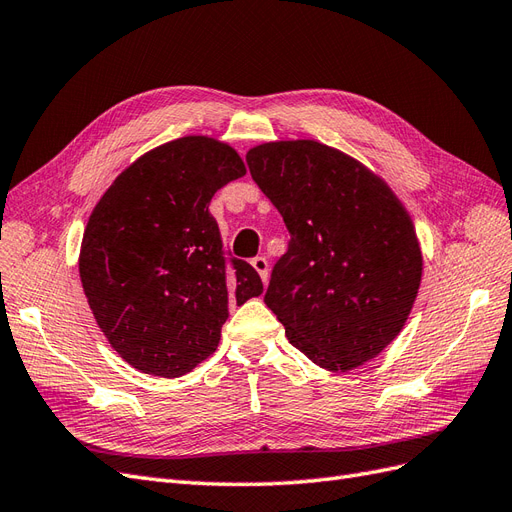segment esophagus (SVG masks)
I'll use <instances>...</instances> for the list:
<instances>
[{
    "label": "esophagus",
    "mask_w": 512,
    "mask_h": 512,
    "mask_svg": "<svg viewBox=\"0 0 512 512\" xmlns=\"http://www.w3.org/2000/svg\"><path fill=\"white\" fill-rule=\"evenodd\" d=\"M252 267L258 271L260 280L267 284V280H269V260L265 256H256V258H252Z\"/></svg>",
    "instance_id": "esophagus-1"
}]
</instances>
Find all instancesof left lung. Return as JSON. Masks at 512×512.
Here are the masks:
<instances>
[{"mask_svg": "<svg viewBox=\"0 0 512 512\" xmlns=\"http://www.w3.org/2000/svg\"><path fill=\"white\" fill-rule=\"evenodd\" d=\"M290 232L265 303L288 342L329 371L378 356L404 329L423 275L408 211L361 162L318 141L247 151Z\"/></svg>", "mask_w": 512, "mask_h": 512, "instance_id": "8db88e82", "label": "left lung"}]
</instances>
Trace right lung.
<instances>
[{
	"label": "right lung",
	"instance_id": "right-lung-1",
	"mask_svg": "<svg viewBox=\"0 0 512 512\" xmlns=\"http://www.w3.org/2000/svg\"><path fill=\"white\" fill-rule=\"evenodd\" d=\"M245 175L239 153L183 136L130 164L91 211L79 273L98 327L143 374L179 378L220 344L228 303L262 292L260 275L230 258L213 194Z\"/></svg>",
	"mask_w": 512,
	"mask_h": 512
}]
</instances>
